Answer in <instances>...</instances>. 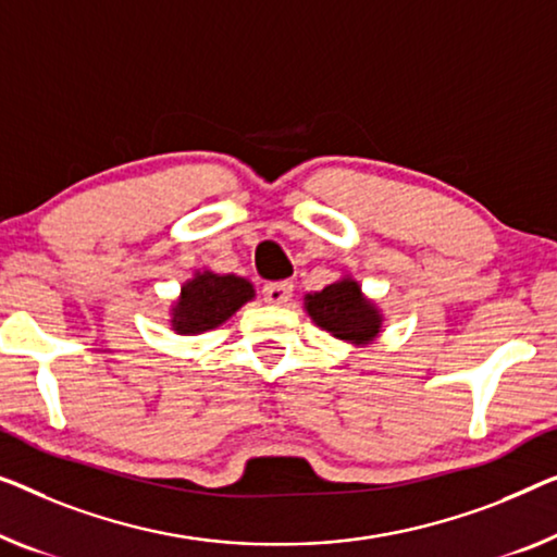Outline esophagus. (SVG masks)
<instances>
[{"instance_id":"esophagus-1","label":"esophagus","mask_w":557,"mask_h":557,"mask_svg":"<svg viewBox=\"0 0 557 557\" xmlns=\"http://www.w3.org/2000/svg\"><path fill=\"white\" fill-rule=\"evenodd\" d=\"M293 282H270V285H264L262 295H264V302L270 305H287L289 297H293Z\"/></svg>"}]
</instances>
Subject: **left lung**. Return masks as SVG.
I'll return each instance as SVG.
<instances>
[{
    "mask_svg": "<svg viewBox=\"0 0 557 557\" xmlns=\"http://www.w3.org/2000/svg\"><path fill=\"white\" fill-rule=\"evenodd\" d=\"M302 302L307 318L314 325L347 345L368 347L383 335V310L362 293L360 282L347 272L320 293H307Z\"/></svg>",
    "mask_w": 557,
    "mask_h": 557,
    "instance_id": "obj_1",
    "label": "left lung"
}]
</instances>
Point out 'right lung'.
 I'll return each mask as SVG.
<instances>
[{
  "instance_id": "obj_1",
  "label": "right lung",
  "mask_w": 557,
  "mask_h": 557,
  "mask_svg": "<svg viewBox=\"0 0 557 557\" xmlns=\"http://www.w3.org/2000/svg\"><path fill=\"white\" fill-rule=\"evenodd\" d=\"M255 300V285L235 275L214 270H195L182 282L177 300L170 305V330L174 335H202L225 325L239 307Z\"/></svg>"
}]
</instances>
